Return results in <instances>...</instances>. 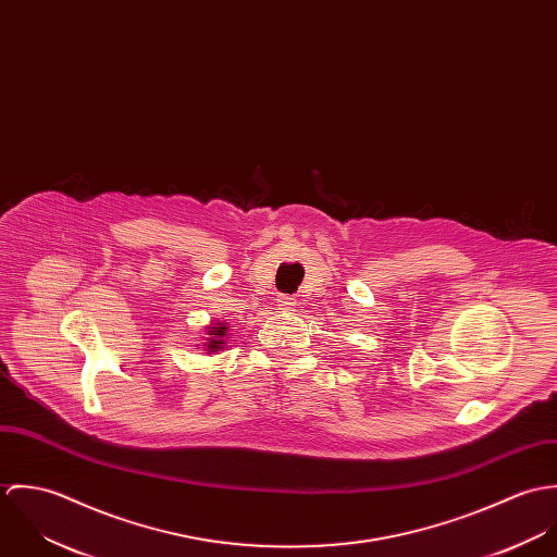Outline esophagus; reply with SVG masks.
<instances>
[{
	"label": "esophagus",
	"mask_w": 557,
	"mask_h": 557,
	"mask_svg": "<svg viewBox=\"0 0 557 557\" xmlns=\"http://www.w3.org/2000/svg\"><path fill=\"white\" fill-rule=\"evenodd\" d=\"M294 307H296L294 298H289V296H281V298H278V309H281V311H294Z\"/></svg>",
	"instance_id": "1"
}]
</instances>
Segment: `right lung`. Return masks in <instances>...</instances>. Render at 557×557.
Returning a JSON list of instances; mask_svg holds the SVG:
<instances>
[{
  "label": "right lung",
  "mask_w": 557,
  "mask_h": 557,
  "mask_svg": "<svg viewBox=\"0 0 557 557\" xmlns=\"http://www.w3.org/2000/svg\"><path fill=\"white\" fill-rule=\"evenodd\" d=\"M208 334H210V338H208V343H206V351H208V354H212V351L223 349V345H225V336H227V323L216 321V323L208 325Z\"/></svg>",
  "instance_id": "add662e5"
}]
</instances>
